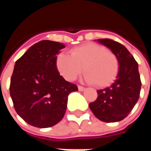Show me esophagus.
I'll list each match as a JSON object with an SVG mask.
<instances>
[{
    "label": "esophagus",
    "instance_id": "1",
    "mask_svg": "<svg viewBox=\"0 0 151 151\" xmlns=\"http://www.w3.org/2000/svg\"><path fill=\"white\" fill-rule=\"evenodd\" d=\"M78 88L79 91H85V90H86L85 87H83V86H78Z\"/></svg>",
    "mask_w": 151,
    "mask_h": 151
}]
</instances>
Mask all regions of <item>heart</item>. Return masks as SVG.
Instances as JSON below:
<instances>
[{"mask_svg": "<svg viewBox=\"0 0 151 151\" xmlns=\"http://www.w3.org/2000/svg\"><path fill=\"white\" fill-rule=\"evenodd\" d=\"M57 71L64 78L73 81L84 70V80L99 87L108 86L116 80L119 61L116 55L104 46L86 43L71 50V56L60 52L56 57Z\"/></svg>", "mask_w": 151, "mask_h": 151, "instance_id": "obj_1", "label": "heart"}]
</instances>
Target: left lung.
<instances>
[{
    "instance_id": "obj_1",
    "label": "left lung",
    "mask_w": 151,
    "mask_h": 151,
    "mask_svg": "<svg viewBox=\"0 0 151 151\" xmlns=\"http://www.w3.org/2000/svg\"><path fill=\"white\" fill-rule=\"evenodd\" d=\"M95 41L107 47L116 55L119 61V72L110 86L97 91L98 98L89 107L101 121L118 122L129 114L139 99L142 82L138 64L121 43L109 39Z\"/></svg>"
}]
</instances>
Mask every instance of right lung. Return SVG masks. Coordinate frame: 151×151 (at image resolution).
<instances>
[{"instance_id": "obj_1", "label": "right lung", "mask_w": 151, "mask_h": 151, "mask_svg": "<svg viewBox=\"0 0 151 151\" xmlns=\"http://www.w3.org/2000/svg\"><path fill=\"white\" fill-rule=\"evenodd\" d=\"M65 45L42 40L31 46L15 62L9 92L19 116L37 128H48L62 120L68 96L78 91L75 84L60 75L56 56Z\"/></svg>"}]
</instances>
